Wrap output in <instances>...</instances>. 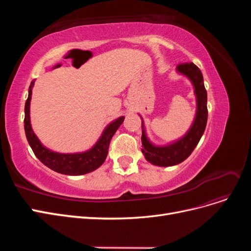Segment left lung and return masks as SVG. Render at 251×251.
Listing matches in <instances>:
<instances>
[{"instance_id":"left-lung-1","label":"left lung","mask_w":251,"mask_h":251,"mask_svg":"<svg viewBox=\"0 0 251 251\" xmlns=\"http://www.w3.org/2000/svg\"><path fill=\"white\" fill-rule=\"evenodd\" d=\"M177 71L185 75L193 83L197 98V112L191 128L183 137L163 147L155 146L149 140L142 121V154L149 162L158 166H172L184 161L193 153L206 127L208 115L207 92L204 87L203 75L200 69L193 63H185L180 64L177 67Z\"/></svg>"}]
</instances>
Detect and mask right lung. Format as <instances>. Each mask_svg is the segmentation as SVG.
I'll return each instance as SVG.
<instances>
[{"label":"right lung","mask_w":251,"mask_h":251,"mask_svg":"<svg viewBox=\"0 0 251 251\" xmlns=\"http://www.w3.org/2000/svg\"><path fill=\"white\" fill-rule=\"evenodd\" d=\"M33 86L34 80L30 83L28 98L25 103L24 127L29 146L31 147L37 159L52 171L63 175H70V176L85 175L100 168L104 162L105 158H107L110 141L113 135L118 130L121 124L124 123L125 116H121L108 125L102 132L100 138L94 144V147L89 151L75 154L56 153V151H53L43 146L39 138L36 137V135L33 133L31 124H30V100H31Z\"/></svg>","instance_id":"1"}]
</instances>
